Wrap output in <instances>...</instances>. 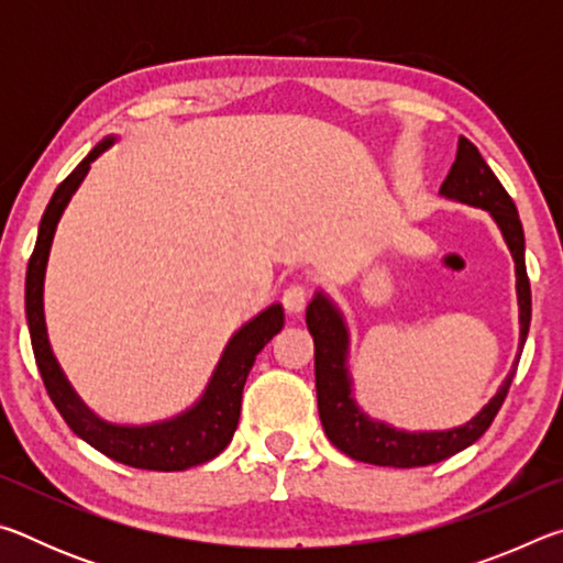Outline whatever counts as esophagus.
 Returning a JSON list of instances; mask_svg holds the SVG:
<instances>
[{"mask_svg": "<svg viewBox=\"0 0 563 563\" xmlns=\"http://www.w3.org/2000/svg\"><path fill=\"white\" fill-rule=\"evenodd\" d=\"M305 302H308V288H305V285H290V288L283 290V308L288 310L290 316L302 312Z\"/></svg>", "mask_w": 563, "mask_h": 563, "instance_id": "obj_1", "label": "esophagus"}]
</instances>
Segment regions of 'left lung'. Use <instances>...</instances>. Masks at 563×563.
<instances>
[{
	"label": "left lung",
	"instance_id": "1",
	"mask_svg": "<svg viewBox=\"0 0 563 563\" xmlns=\"http://www.w3.org/2000/svg\"><path fill=\"white\" fill-rule=\"evenodd\" d=\"M440 196L452 198L466 206L482 208L489 211L494 223L507 241L514 271H517V300H519V352L517 362H514L511 373L504 379L482 412L472 417L470 422L454 430L442 432H405L395 430L385 422H375L357 407L355 397H352V379L347 369V352H350V332L345 325V318L338 310L325 292L318 290L316 298L310 300L308 310H305V322L316 342V389H318V412L322 430H325L328 440L338 446L340 452L357 462L377 464V466H399V470H409V466H427L434 462H442L446 456L466 450L479 437L489 430L494 417L507 399L511 387L514 373H517L523 342L529 335L531 322V288L527 263H523V228L519 221L517 206H514L511 196L504 190L499 178L482 158L479 148H476L470 139L460 136V146H456V158L446 174L444 184L440 188Z\"/></svg>",
	"mask_w": 563,
	"mask_h": 563
}]
</instances>
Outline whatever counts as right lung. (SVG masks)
Wrapping results in <instances>:
<instances>
[{
  "label": "right lung",
  "instance_id": "1",
  "mask_svg": "<svg viewBox=\"0 0 563 563\" xmlns=\"http://www.w3.org/2000/svg\"><path fill=\"white\" fill-rule=\"evenodd\" d=\"M113 141H117V136H107L99 146H93L89 156L62 180L59 188L54 190L49 206H46L34 253L30 265H26V322H30L36 367L42 373L46 393H49L54 407L59 409V415L71 427L74 434H79L84 442H89L101 454H107L121 464L136 466V470L184 472L188 466L213 460V456L221 454L231 444L238 417H241V399L247 373H251L258 352L268 345L273 335H278L283 330V305H271V308H265L261 316H255L235 332L231 342L225 345L221 360H218L201 399L190 409H186V412L164 419V422L139 427L111 424L93 415L81 402L79 395L74 393V387L62 373L59 362H56L52 352L44 322V273L64 208L69 206L76 188L81 186L84 176L89 174L91 161H97Z\"/></svg>",
  "mask_w": 563,
  "mask_h": 563
}]
</instances>
